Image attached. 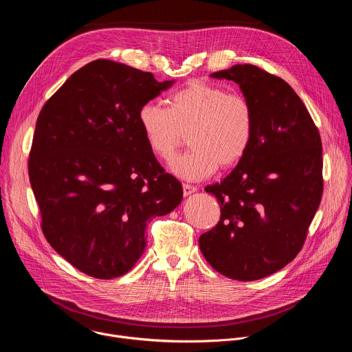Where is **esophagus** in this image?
Segmentation results:
<instances>
[{
	"label": "esophagus",
	"mask_w": 352,
	"mask_h": 352,
	"mask_svg": "<svg viewBox=\"0 0 352 352\" xmlns=\"http://www.w3.org/2000/svg\"><path fill=\"white\" fill-rule=\"evenodd\" d=\"M196 190H197V188L193 186V185H189V184H184V185H182L184 196H189V195H192V193L196 192Z\"/></svg>",
	"instance_id": "esophagus-1"
}]
</instances>
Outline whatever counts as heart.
<instances>
[{
    "label": "heart",
    "mask_w": 352,
    "mask_h": 352,
    "mask_svg": "<svg viewBox=\"0 0 352 352\" xmlns=\"http://www.w3.org/2000/svg\"><path fill=\"white\" fill-rule=\"evenodd\" d=\"M138 117L150 150L166 162L188 133L192 147L170 164L175 175L188 181L208 178L219 167H235L255 133V114L248 98L202 80H192L173 93L168 107L155 102L143 104Z\"/></svg>",
    "instance_id": "heart-1"
}]
</instances>
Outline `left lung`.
Segmentation results:
<instances>
[{
  "label": "left lung",
  "instance_id": "obj_1",
  "mask_svg": "<svg viewBox=\"0 0 352 352\" xmlns=\"http://www.w3.org/2000/svg\"><path fill=\"white\" fill-rule=\"evenodd\" d=\"M210 76L239 85L254 109L255 133L236 167L205 188L217 197L221 217L199 246L220 274L254 281L288 265L305 242L323 193L322 140L281 78L250 64Z\"/></svg>",
  "mask_w": 352,
  "mask_h": 352
}]
</instances>
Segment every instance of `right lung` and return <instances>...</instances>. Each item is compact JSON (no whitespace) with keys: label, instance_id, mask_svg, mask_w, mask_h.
<instances>
[{"label":"right lung","instance_id":"1","mask_svg":"<svg viewBox=\"0 0 352 352\" xmlns=\"http://www.w3.org/2000/svg\"><path fill=\"white\" fill-rule=\"evenodd\" d=\"M173 83L96 60L72 74L38 114L28 168L41 230L90 277L128 273L144 250L146 224L181 204L182 186L156 160L138 117Z\"/></svg>","mask_w":352,"mask_h":352}]
</instances>
